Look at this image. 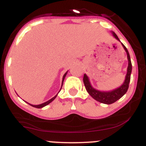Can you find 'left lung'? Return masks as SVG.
<instances>
[{
    "label": "left lung",
    "mask_w": 146,
    "mask_h": 146,
    "mask_svg": "<svg viewBox=\"0 0 146 146\" xmlns=\"http://www.w3.org/2000/svg\"><path fill=\"white\" fill-rule=\"evenodd\" d=\"M114 37L117 39V40H120L118 37L117 36L116 34L115 33H113ZM124 49H125V52L127 53V57H128V70H127V74L125 76V80L124 81L123 84L118 88L115 89V90H112L110 92H101L99 90H96L93 88L91 86L90 83L88 80V78L87 77L86 74H84L83 76V83H84L85 87H86V90L88 93L90 94V96L92 98L96 100L97 101L100 102V103H105V104H112V103H115V101L121 98L122 96H124L125 93L127 92L128 89V86H129L130 80H131V70H132V64H131V58H130L129 53H128V50L122 43Z\"/></svg>",
    "instance_id": "1"
}]
</instances>
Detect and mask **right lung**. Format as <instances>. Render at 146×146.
I'll return each mask as SVG.
<instances>
[{
    "label": "right lung",
    "mask_w": 146,
    "mask_h": 146,
    "mask_svg": "<svg viewBox=\"0 0 146 146\" xmlns=\"http://www.w3.org/2000/svg\"><path fill=\"white\" fill-rule=\"evenodd\" d=\"M66 74H67V72H66V73H65V74H64V76H63V81H62V86H63V80H64V79H65V77H66ZM61 88H62V87H61ZM60 90H61V88H60ZM56 96H57V95H56V96H54V97H53V98H52L50 99V100H48L47 102H46V103H42V104H40V105H36V106H35V105H31V104H29V103H28V104H29V105H31V106H32L33 107L37 108H41L44 107V106H47L48 104H49V103H51V102L53 101V100H54L55 98H56Z\"/></svg>",
    "instance_id": "add662e5"
}]
</instances>
